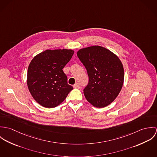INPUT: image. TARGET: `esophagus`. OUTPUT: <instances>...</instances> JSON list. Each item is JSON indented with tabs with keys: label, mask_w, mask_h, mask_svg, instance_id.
Segmentation results:
<instances>
[{
	"label": "esophagus",
	"mask_w": 157,
	"mask_h": 157,
	"mask_svg": "<svg viewBox=\"0 0 157 157\" xmlns=\"http://www.w3.org/2000/svg\"><path fill=\"white\" fill-rule=\"evenodd\" d=\"M74 88H80V84H78V83H75V84L74 85Z\"/></svg>",
	"instance_id": "1"
}]
</instances>
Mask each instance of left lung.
<instances>
[{
  "mask_svg": "<svg viewBox=\"0 0 157 157\" xmlns=\"http://www.w3.org/2000/svg\"><path fill=\"white\" fill-rule=\"evenodd\" d=\"M77 55L89 77L88 84L83 90L86 100L99 108L109 105L123 85L124 69L120 60L111 51L100 46L81 49Z\"/></svg>",
  "mask_w": 157,
  "mask_h": 157,
  "instance_id": "8db88e82",
  "label": "left lung"
}]
</instances>
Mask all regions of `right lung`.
<instances>
[{
	"instance_id": "right-lung-1",
	"label": "right lung",
	"mask_w": 157,
	"mask_h": 157,
	"mask_svg": "<svg viewBox=\"0 0 157 157\" xmlns=\"http://www.w3.org/2000/svg\"><path fill=\"white\" fill-rule=\"evenodd\" d=\"M74 53L71 49H47L30 62L27 73L28 87L34 100L42 106H57L73 90L67 84L63 68Z\"/></svg>"
}]
</instances>
